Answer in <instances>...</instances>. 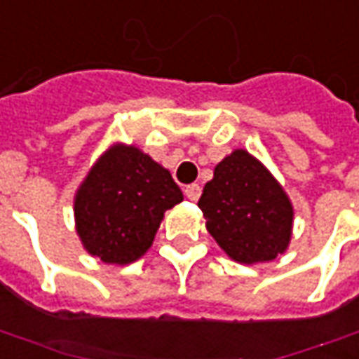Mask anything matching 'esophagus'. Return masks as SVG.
<instances>
[{
    "label": "esophagus",
    "instance_id": "34e87169",
    "mask_svg": "<svg viewBox=\"0 0 359 359\" xmlns=\"http://www.w3.org/2000/svg\"><path fill=\"white\" fill-rule=\"evenodd\" d=\"M184 194H187V198L192 200V202H196L200 198V194H202V189H200V184H189L187 189H184Z\"/></svg>",
    "mask_w": 359,
    "mask_h": 359
}]
</instances>
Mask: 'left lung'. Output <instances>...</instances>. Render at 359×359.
Returning <instances> with one entry per match:
<instances>
[{
	"label": "left lung",
	"mask_w": 359,
	"mask_h": 359,
	"mask_svg": "<svg viewBox=\"0 0 359 359\" xmlns=\"http://www.w3.org/2000/svg\"><path fill=\"white\" fill-rule=\"evenodd\" d=\"M198 208L206 230L233 262H273L289 248L294 214L291 200L245 149H236L216 165Z\"/></svg>",
	"instance_id": "left-lung-1"
}]
</instances>
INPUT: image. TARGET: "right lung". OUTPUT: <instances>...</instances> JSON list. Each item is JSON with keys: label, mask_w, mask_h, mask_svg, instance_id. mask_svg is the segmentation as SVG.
I'll use <instances>...</instances> for the list:
<instances>
[{"label": "right lung", "mask_w": 359, "mask_h": 359, "mask_svg": "<svg viewBox=\"0 0 359 359\" xmlns=\"http://www.w3.org/2000/svg\"><path fill=\"white\" fill-rule=\"evenodd\" d=\"M179 202L182 192L169 170L133 145H111L76 190L78 238L104 263L137 262Z\"/></svg>", "instance_id": "add662e5"}]
</instances>
